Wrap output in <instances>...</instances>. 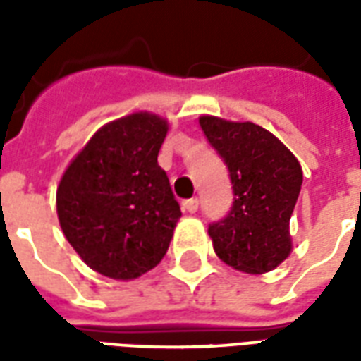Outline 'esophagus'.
Returning <instances> with one entry per match:
<instances>
[{"instance_id": "obj_1", "label": "esophagus", "mask_w": 361, "mask_h": 361, "mask_svg": "<svg viewBox=\"0 0 361 361\" xmlns=\"http://www.w3.org/2000/svg\"><path fill=\"white\" fill-rule=\"evenodd\" d=\"M183 209L188 212H197V209H199V201H197L195 197H193V199H188V201H183Z\"/></svg>"}]
</instances>
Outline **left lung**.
<instances>
[{"label": "left lung", "mask_w": 361, "mask_h": 361, "mask_svg": "<svg viewBox=\"0 0 361 361\" xmlns=\"http://www.w3.org/2000/svg\"><path fill=\"white\" fill-rule=\"evenodd\" d=\"M199 126L224 158L234 189L226 219L209 226L214 253L235 271L265 274L292 253L290 216L302 189L298 158L251 121L201 116Z\"/></svg>", "instance_id": "1"}]
</instances>
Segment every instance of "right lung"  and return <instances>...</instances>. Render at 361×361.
Returning a JSON list of instances; mask_svg holds the SVG:
<instances>
[{"label":"right lung","instance_id":"right-lung-1","mask_svg":"<svg viewBox=\"0 0 361 361\" xmlns=\"http://www.w3.org/2000/svg\"><path fill=\"white\" fill-rule=\"evenodd\" d=\"M168 119L133 111L102 126L61 176L59 226L77 255L104 276L133 280L162 261L180 204L158 150Z\"/></svg>","mask_w":361,"mask_h":361}]
</instances>
